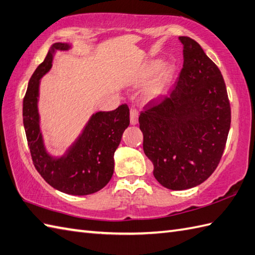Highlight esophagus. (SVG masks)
Wrapping results in <instances>:
<instances>
[{
  "mask_svg": "<svg viewBox=\"0 0 255 255\" xmlns=\"http://www.w3.org/2000/svg\"><path fill=\"white\" fill-rule=\"evenodd\" d=\"M129 121H131L132 126H135V124H137V121H138V111L136 109L132 108L131 111H129Z\"/></svg>",
  "mask_w": 255,
  "mask_h": 255,
  "instance_id": "34e87169",
  "label": "esophagus"
}]
</instances>
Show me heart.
Returning <instances> with one entry per match:
<instances>
[{
	"mask_svg": "<svg viewBox=\"0 0 255 255\" xmlns=\"http://www.w3.org/2000/svg\"><path fill=\"white\" fill-rule=\"evenodd\" d=\"M159 66H160V61L157 59H152V60H149L148 62H146L139 71V74H138L139 81H145L147 78H149L150 76L154 75L156 71L157 72V73L155 72L156 74L152 77V80L150 81L148 87H147L145 92V98L147 100L156 99L158 96H160V94L163 92V89H165L167 83L169 82V80H170L172 72L174 70V66L172 63H170V62L163 63L160 69L159 68ZM158 68L160 70H158Z\"/></svg>",
	"mask_w": 255,
	"mask_h": 255,
	"instance_id": "1",
	"label": "heart"
}]
</instances>
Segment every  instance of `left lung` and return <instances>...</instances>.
I'll return each mask as SVG.
<instances>
[{"label":"left lung","instance_id":"left-lung-1","mask_svg":"<svg viewBox=\"0 0 255 255\" xmlns=\"http://www.w3.org/2000/svg\"><path fill=\"white\" fill-rule=\"evenodd\" d=\"M183 44V67L168 95L150 101L138 118L145 155L154 177L180 191L204 182L217 168L227 142L231 111L217 65L193 39Z\"/></svg>","mask_w":255,"mask_h":255}]
</instances>
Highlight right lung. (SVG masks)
<instances>
[{
	"label": "right lung",
	"mask_w": 255,
	"mask_h": 255,
	"mask_svg": "<svg viewBox=\"0 0 255 255\" xmlns=\"http://www.w3.org/2000/svg\"><path fill=\"white\" fill-rule=\"evenodd\" d=\"M69 49L67 42L53 43L33 72L22 101V120L33 165L46 182L66 194L88 195L105 188L112 177L113 156L129 124V109L124 104L113 111L94 113L63 155L49 154L40 128L39 86L41 77L52 67L54 53Z\"/></svg>",
	"instance_id": "right-lung-1"
}]
</instances>
